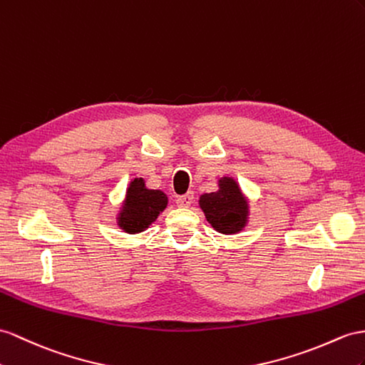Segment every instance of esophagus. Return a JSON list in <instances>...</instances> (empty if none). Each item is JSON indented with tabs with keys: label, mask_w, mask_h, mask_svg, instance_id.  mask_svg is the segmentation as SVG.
<instances>
[{
	"label": "esophagus",
	"mask_w": 365,
	"mask_h": 365,
	"mask_svg": "<svg viewBox=\"0 0 365 365\" xmlns=\"http://www.w3.org/2000/svg\"><path fill=\"white\" fill-rule=\"evenodd\" d=\"M192 200H194V194L188 192L185 195H179V197L175 199V203H177V207H180V208H188V207H191Z\"/></svg>",
	"instance_id": "obj_1"
}]
</instances>
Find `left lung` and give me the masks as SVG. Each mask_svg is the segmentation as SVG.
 Returning <instances> with one entry per match:
<instances>
[{
    "mask_svg": "<svg viewBox=\"0 0 365 365\" xmlns=\"http://www.w3.org/2000/svg\"><path fill=\"white\" fill-rule=\"evenodd\" d=\"M199 207L212 230L220 235H239L250 222V199L231 175L220 177L214 192L202 194Z\"/></svg>",
    "mask_w": 365,
    "mask_h": 365,
    "instance_id": "left-lung-1",
    "label": "left lung"
}]
</instances>
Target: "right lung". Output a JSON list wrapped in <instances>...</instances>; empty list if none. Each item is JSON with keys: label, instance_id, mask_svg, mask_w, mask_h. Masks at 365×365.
I'll return each instance as SVG.
<instances>
[{"label": "right lung", "instance_id": "1", "mask_svg": "<svg viewBox=\"0 0 365 365\" xmlns=\"http://www.w3.org/2000/svg\"><path fill=\"white\" fill-rule=\"evenodd\" d=\"M168 207V195L160 190H149L143 177L130 179L125 197L117 210L115 222L128 235L146 231Z\"/></svg>", "mask_w": 365, "mask_h": 365}]
</instances>
